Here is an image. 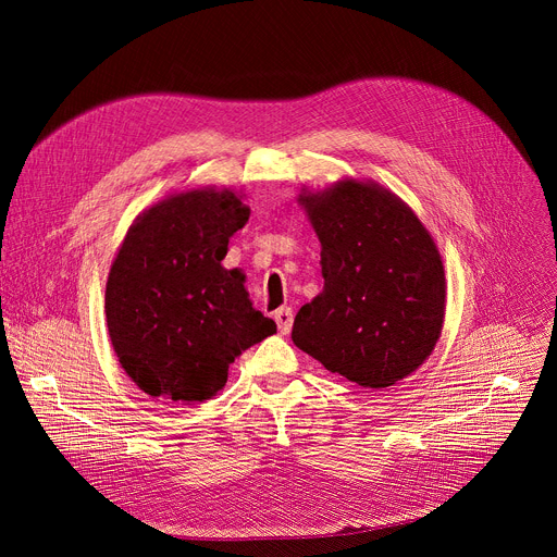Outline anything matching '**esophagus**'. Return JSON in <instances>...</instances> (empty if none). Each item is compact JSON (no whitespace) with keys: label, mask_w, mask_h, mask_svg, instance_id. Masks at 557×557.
<instances>
[{"label":"esophagus","mask_w":557,"mask_h":557,"mask_svg":"<svg viewBox=\"0 0 557 557\" xmlns=\"http://www.w3.org/2000/svg\"><path fill=\"white\" fill-rule=\"evenodd\" d=\"M275 323L280 334H288L290 327H294V309L290 307H282L275 311Z\"/></svg>","instance_id":"34e87169"}]
</instances>
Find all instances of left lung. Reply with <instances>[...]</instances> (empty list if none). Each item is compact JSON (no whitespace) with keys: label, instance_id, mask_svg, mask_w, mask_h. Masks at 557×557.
Listing matches in <instances>:
<instances>
[{"label":"left lung","instance_id":"obj_1","mask_svg":"<svg viewBox=\"0 0 557 557\" xmlns=\"http://www.w3.org/2000/svg\"><path fill=\"white\" fill-rule=\"evenodd\" d=\"M318 234L323 294L300 307L294 343L363 388L422 366L445 320V269L431 234L391 191L343 181L300 196Z\"/></svg>","mask_w":557,"mask_h":557}]
</instances>
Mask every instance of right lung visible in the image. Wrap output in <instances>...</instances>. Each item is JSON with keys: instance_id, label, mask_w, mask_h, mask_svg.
Instances as JSON below:
<instances>
[{"instance_id": "1", "label": "right lung", "mask_w": 557, "mask_h": 557, "mask_svg": "<svg viewBox=\"0 0 557 557\" xmlns=\"http://www.w3.org/2000/svg\"><path fill=\"white\" fill-rule=\"evenodd\" d=\"M248 221L232 191L171 196L128 230L106 284L108 332L139 391L166 401H205L227 382L244 349L275 334L252 309L244 275L221 267Z\"/></svg>"}]
</instances>
